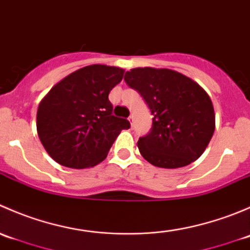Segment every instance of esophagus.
<instances>
[{"mask_svg":"<svg viewBox=\"0 0 250 250\" xmlns=\"http://www.w3.org/2000/svg\"><path fill=\"white\" fill-rule=\"evenodd\" d=\"M128 121H129V123H130V125H134V117H133V116H129V117H128Z\"/></svg>","mask_w":250,"mask_h":250,"instance_id":"esophagus-1","label":"esophagus"}]
</instances>
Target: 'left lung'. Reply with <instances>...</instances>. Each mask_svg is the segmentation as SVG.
<instances>
[{
    "instance_id": "8db88e82",
    "label": "left lung",
    "mask_w": 250,
    "mask_h": 250,
    "mask_svg": "<svg viewBox=\"0 0 250 250\" xmlns=\"http://www.w3.org/2000/svg\"><path fill=\"white\" fill-rule=\"evenodd\" d=\"M125 81L138 90L153 115L150 133L139 138L144 158L161 168L190 165L204 152L215 129V115L206 90L169 69L137 67Z\"/></svg>"
}]
</instances>
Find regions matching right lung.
Masks as SVG:
<instances>
[{
    "instance_id": "add662e5",
    "label": "right lung",
    "mask_w": 250,
    "mask_h": 250,
    "mask_svg": "<svg viewBox=\"0 0 250 250\" xmlns=\"http://www.w3.org/2000/svg\"><path fill=\"white\" fill-rule=\"evenodd\" d=\"M125 70L89 65L58 82L37 110V134L48 155L75 169L94 167L106 158L113 141L130 123L112 115L110 90Z\"/></svg>"
}]
</instances>
